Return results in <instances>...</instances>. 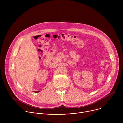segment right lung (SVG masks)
Masks as SVG:
<instances>
[{
    "label": "right lung",
    "instance_id": "1",
    "mask_svg": "<svg viewBox=\"0 0 123 123\" xmlns=\"http://www.w3.org/2000/svg\"><path fill=\"white\" fill-rule=\"evenodd\" d=\"M40 91H38V92H39Z\"/></svg>",
    "mask_w": 123,
    "mask_h": 123
}]
</instances>
